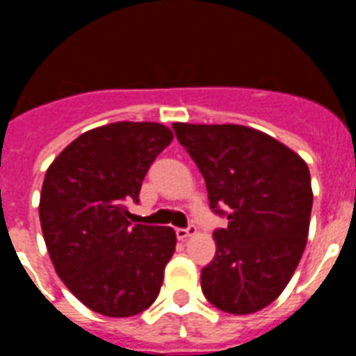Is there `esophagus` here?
Segmentation results:
<instances>
[{
    "mask_svg": "<svg viewBox=\"0 0 356 356\" xmlns=\"http://www.w3.org/2000/svg\"><path fill=\"white\" fill-rule=\"evenodd\" d=\"M194 233H195V225H188L186 229H175V234H177L179 240H186V238H190Z\"/></svg>",
    "mask_w": 356,
    "mask_h": 356,
    "instance_id": "obj_1",
    "label": "esophagus"
}]
</instances>
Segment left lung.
<instances>
[{
  "mask_svg": "<svg viewBox=\"0 0 356 356\" xmlns=\"http://www.w3.org/2000/svg\"><path fill=\"white\" fill-rule=\"evenodd\" d=\"M173 131L205 179L211 209L229 220L214 231L216 254L201 270V290L229 314L264 309L286 288L307 245V162L243 125L173 123Z\"/></svg>",
  "mask_w": 356,
  "mask_h": 356,
  "instance_id": "obj_1",
  "label": "left lung"
}]
</instances>
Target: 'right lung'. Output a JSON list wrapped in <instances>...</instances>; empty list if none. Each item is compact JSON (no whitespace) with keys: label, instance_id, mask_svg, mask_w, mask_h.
Wrapping results in <instances>:
<instances>
[{"label":"right lung","instance_id":"right-lung-1","mask_svg":"<svg viewBox=\"0 0 356 356\" xmlns=\"http://www.w3.org/2000/svg\"><path fill=\"white\" fill-rule=\"evenodd\" d=\"M173 140L155 122H116L86 131L47 168L40 225L57 275L97 314H140L161 292L175 251L172 227L133 225L145 173Z\"/></svg>","mask_w":356,"mask_h":356}]
</instances>
